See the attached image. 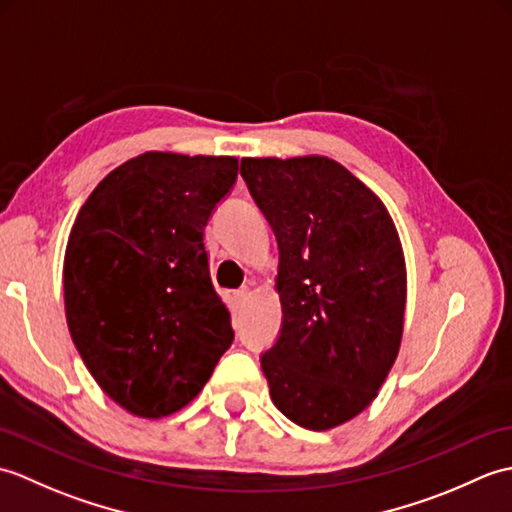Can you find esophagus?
I'll return each mask as SVG.
<instances>
[{"label": "esophagus", "instance_id": "34e87169", "mask_svg": "<svg viewBox=\"0 0 512 512\" xmlns=\"http://www.w3.org/2000/svg\"><path fill=\"white\" fill-rule=\"evenodd\" d=\"M250 295V290H248V286H242L239 290H235V301L237 303H242V301H246V297Z\"/></svg>", "mask_w": 512, "mask_h": 512}]
</instances>
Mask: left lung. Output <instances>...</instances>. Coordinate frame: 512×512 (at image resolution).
<instances>
[{"instance_id":"obj_1","label":"left lung","mask_w":512,"mask_h":512,"mask_svg":"<svg viewBox=\"0 0 512 512\" xmlns=\"http://www.w3.org/2000/svg\"><path fill=\"white\" fill-rule=\"evenodd\" d=\"M242 178L279 246L281 330L262 354L270 398L312 431L358 416L394 365L407 273L376 195L323 156L244 158Z\"/></svg>"}]
</instances>
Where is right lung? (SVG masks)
<instances>
[{
    "instance_id": "obj_1",
    "label": "right lung",
    "mask_w": 512,
    "mask_h": 512,
    "mask_svg": "<svg viewBox=\"0 0 512 512\" xmlns=\"http://www.w3.org/2000/svg\"><path fill=\"white\" fill-rule=\"evenodd\" d=\"M235 180L231 156L147 151L107 173L76 215L63 262L72 341L140 418L191 402L233 343L204 226Z\"/></svg>"
}]
</instances>
